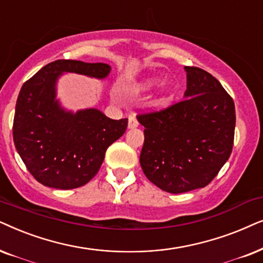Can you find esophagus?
Returning a JSON list of instances; mask_svg holds the SVG:
<instances>
[{
  "instance_id": "34e87169",
  "label": "esophagus",
  "mask_w": 263,
  "mask_h": 263,
  "mask_svg": "<svg viewBox=\"0 0 263 263\" xmlns=\"http://www.w3.org/2000/svg\"><path fill=\"white\" fill-rule=\"evenodd\" d=\"M127 127H128L129 129H134V128H136V127H138V121H137V119H136L135 117H129V118H128V125H127Z\"/></svg>"
}]
</instances>
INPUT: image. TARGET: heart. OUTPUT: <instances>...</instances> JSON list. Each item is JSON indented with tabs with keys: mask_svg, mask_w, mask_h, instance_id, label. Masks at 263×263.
Instances as JSON below:
<instances>
[{
	"mask_svg": "<svg viewBox=\"0 0 263 263\" xmlns=\"http://www.w3.org/2000/svg\"><path fill=\"white\" fill-rule=\"evenodd\" d=\"M159 83H160L159 78H148V79L143 80V82L139 84L138 89L141 91H149V90H152L154 86H156Z\"/></svg>",
	"mask_w": 263,
	"mask_h": 263,
	"instance_id": "b5f03b06",
	"label": "heart"
}]
</instances>
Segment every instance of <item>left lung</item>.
I'll return each instance as SVG.
<instances>
[{
  "mask_svg": "<svg viewBox=\"0 0 263 263\" xmlns=\"http://www.w3.org/2000/svg\"><path fill=\"white\" fill-rule=\"evenodd\" d=\"M183 101L156 113L138 115L145 127L139 162L161 190L181 194L204 187L232 153L234 102L211 73L184 67Z\"/></svg>",
  "mask_w": 263,
  "mask_h": 263,
  "instance_id": "1",
  "label": "left lung"
}]
</instances>
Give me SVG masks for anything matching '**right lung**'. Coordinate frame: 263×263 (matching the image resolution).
Instances as JSON below:
<instances>
[{
    "instance_id": "right-lung-1",
    "label": "right lung",
    "mask_w": 263,
    "mask_h": 263,
    "mask_svg": "<svg viewBox=\"0 0 263 263\" xmlns=\"http://www.w3.org/2000/svg\"><path fill=\"white\" fill-rule=\"evenodd\" d=\"M111 67L58 60L24 83L16 100L13 139L23 162L44 186L69 190L89 183L99 172L108 146L121 137L127 119L113 120L96 108L66 109L58 99L64 73L103 80Z\"/></svg>"
}]
</instances>
